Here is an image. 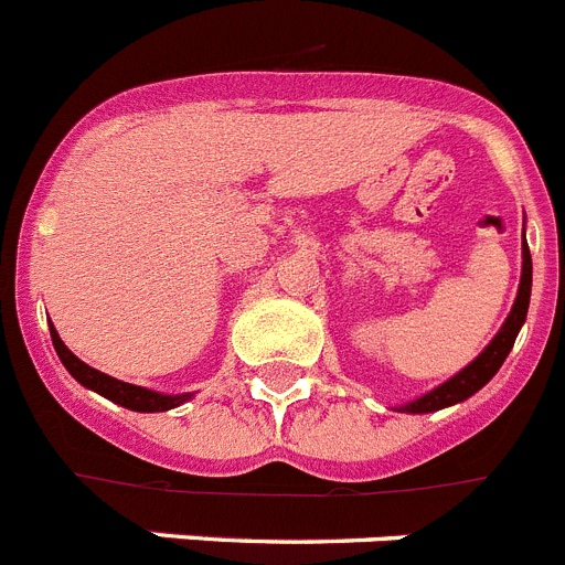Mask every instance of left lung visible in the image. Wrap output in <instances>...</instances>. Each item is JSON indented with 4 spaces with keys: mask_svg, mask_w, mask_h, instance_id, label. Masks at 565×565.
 <instances>
[{
    "mask_svg": "<svg viewBox=\"0 0 565 565\" xmlns=\"http://www.w3.org/2000/svg\"><path fill=\"white\" fill-rule=\"evenodd\" d=\"M529 297H532V254L526 246V234H523V268H521V286H518L515 306L509 311L507 322L501 326V331L495 333V339L481 351V356H476V362H469L463 371H458L456 376L447 379L444 384H438L436 391L424 393L422 398H413V402L402 404L398 411L402 413H436L441 407H450V404L463 402L472 393H478L489 379L501 371L503 359L509 356L512 344H515L518 331L526 322L529 311Z\"/></svg>",
    "mask_w": 565,
    "mask_h": 565,
    "instance_id": "1",
    "label": "left lung"
}]
</instances>
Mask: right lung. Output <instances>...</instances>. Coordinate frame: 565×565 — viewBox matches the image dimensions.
Listing matches in <instances>:
<instances>
[{
  "label": "right lung",
  "instance_id": "obj_1",
  "mask_svg": "<svg viewBox=\"0 0 565 565\" xmlns=\"http://www.w3.org/2000/svg\"><path fill=\"white\" fill-rule=\"evenodd\" d=\"M50 337H53V348H56L58 359H62V364L70 371V376L76 379L78 384H84V387H89V391L102 393V396L109 398V402L121 404V407H127V411L163 413L178 407V404H183L186 398H192L189 393H183V396H163V393L147 391V387H138V384H129V382H121V379L107 376V373L84 364L76 353L70 351L53 326H50Z\"/></svg>",
  "mask_w": 565,
  "mask_h": 565
}]
</instances>
